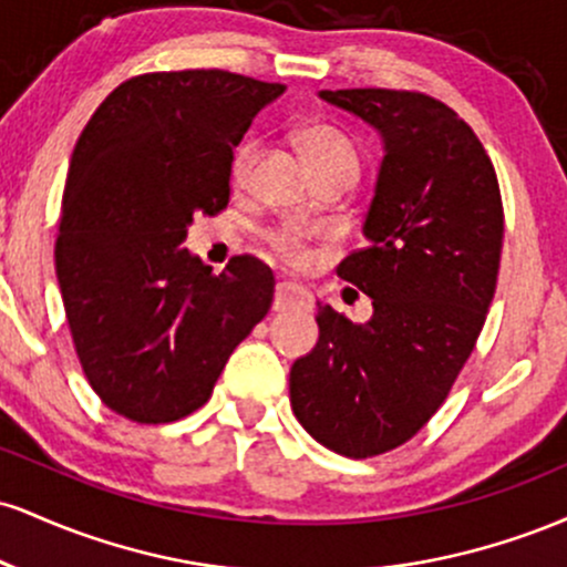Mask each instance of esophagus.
<instances>
[{
  "label": "esophagus",
  "mask_w": 567,
  "mask_h": 567,
  "mask_svg": "<svg viewBox=\"0 0 567 567\" xmlns=\"http://www.w3.org/2000/svg\"><path fill=\"white\" fill-rule=\"evenodd\" d=\"M315 301H311V292L298 282H277V292H275V309L277 311H309Z\"/></svg>",
  "instance_id": "esophagus-1"
}]
</instances>
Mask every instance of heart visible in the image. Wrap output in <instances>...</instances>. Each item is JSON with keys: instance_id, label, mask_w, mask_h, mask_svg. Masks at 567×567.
<instances>
[{"instance_id": "heart-1", "label": "heart", "mask_w": 567, "mask_h": 567, "mask_svg": "<svg viewBox=\"0 0 567 567\" xmlns=\"http://www.w3.org/2000/svg\"><path fill=\"white\" fill-rule=\"evenodd\" d=\"M298 148H301V157L306 165H309L311 175L330 173V171H343L357 175L360 173V154H357L354 143H351L341 130L330 125H309L298 133ZM258 159V141L245 138L234 148L231 157V184L245 186L247 178H250L252 165ZM266 243H269L282 258H288L290 264H303L306 261V245L303 237L298 229H290V226H282V229H275L266 234Z\"/></svg>"}]
</instances>
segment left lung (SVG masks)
<instances>
[{
	"label": "left lung",
	"mask_w": 567,
	"mask_h": 567,
	"mask_svg": "<svg viewBox=\"0 0 567 567\" xmlns=\"http://www.w3.org/2000/svg\"><path fill=\"white\" fill-rule=\"evenodd\" d=\"M373 125L383 162L368 207V247L338 277L373 298L354 324L317 303L320 341L290 368V405L320 445L370 458L437 413L470 360L496 292L504 207L474 130L424 93L320 90Z\"/></svg>",
	"instance_id": "8db88e82"
}]
</instances>
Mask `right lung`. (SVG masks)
<instances>
[{
	"mask_svg": "<svg viewBox=\"0 0 567 567\" xmlns=\"http://www.w3.org/2000/svg\"><path fill=\"white\" fill-rule=\"evenodd\" d=\"M285 84L220 69L122 82L71 154L55 275L76 357L106 408L171 424L210 400L264 320L275 275L234 256L213 275L184 239L229 205L234 146Z\"/></svg>",
	"mask_w": 567,
	"mask_h": 567,
	"instance_id": "obj_1",
	"label": "right lung"
}]
</instances>
